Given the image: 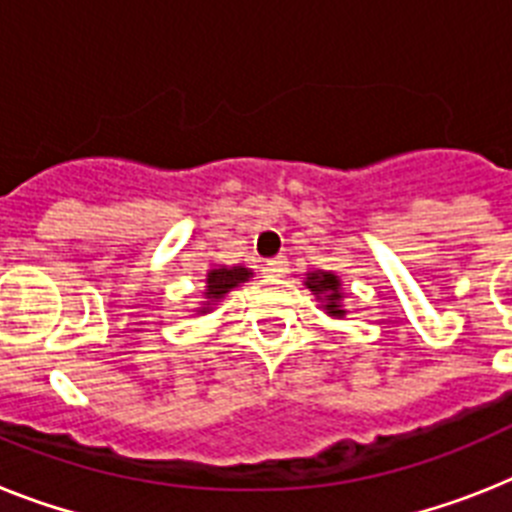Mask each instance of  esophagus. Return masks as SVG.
<instances>
[{"mask_svg": "<svg viewBox=\"0 0 512 512\" xmlns=\"http://www.w3.org/2000/svg\"><path fill=\"white\" fill-rule=\"evenodd\" d=\"M265 265H268V273H273V276H283V273L289 270V260H286V257H283V255L270 257V260Z\"/></svg>", "mask_w": 512, "mask_h": 512, "instance_id": "obj_1", "label": "esophagus"}]
</instances>
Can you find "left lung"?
Listing matches in <instances>:
<instances>
[{
	"label": "left lung",
	"mask_w": 512,
	"mask_h": 512,
	"mask_svg": "<svg viewBox=\"0 0 512 512\" xmlns=\"http://www.w3.org/2000/svg\"><path fill=\"white\" fill-rule=\"evenodd\" d=\"M307 289L315 291V296L325 299V312L330 317H343L346 309H343V294H341V281H338L336 273H325V270H315V273H307Z\"/></svg>",
	"instance_id": "1"
}]
</instances>
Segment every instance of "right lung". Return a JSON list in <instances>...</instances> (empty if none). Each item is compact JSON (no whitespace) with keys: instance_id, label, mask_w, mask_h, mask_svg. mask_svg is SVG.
<instances>
[{"instance_id":"right-lung-1","label":"right lung","mask_w":512,"mask_h":512,"mask_svg":"<svg viewBox=\"0 0 512 512\" xmlns=\"http://www.w3.org/2000/svg\"><path fill=\"white\" fill-rule=\"evenodd\" d=\"M249 278H252V270L244 268V265H231V268L229 265H218V268H210L208 276H205V299H208V304L197 309V312H208L210 304L221 302L231 289H236L239 283L249 281Z\"/></svg>"}]
</instances>
